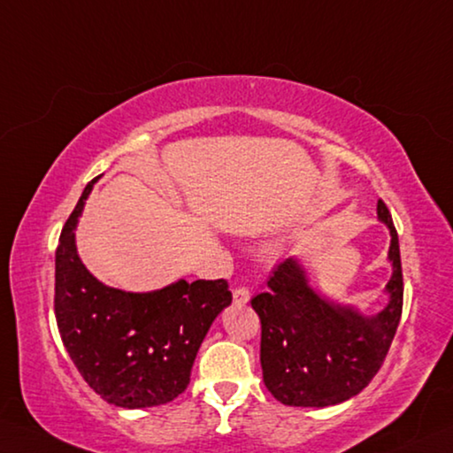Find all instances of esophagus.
<instances>
[{
	"label": "esophagus",
	"mask_w": 453,
	"mask_h": 453,
	"mask_svg": "<svg viewBox=\"0 0 453 453\" xmlns=\"http://www.w3.org/2000/svg\"><path fill=\"white\" fill-rule=\"evenodd\" d=\"M233 300H234V304H247L249 300H250V292H249V288H244V287H239V288H236V290L233 292Z\"/></svg>",
	"instance_id": "34e87169"
}]
</instances>
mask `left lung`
Returning <instances> with one entry per match:
<instances>
[{"instance_id":"obj_1","label":"left lung","mask_w":453,"mask_h":453,"mask_svg":"<svg viewBox=\"0 0 453 453\" xmlns=\"http://www.w3.org/2000/svg\"><path fill=\"white\" fill-rule=\"evenodd\" d=\"M378 219L392 236L384 311L364 316L320 296L295 257L284 258L268 279V290L250 300L263 324L265 386L284 406H336L360 394L384 364L400 324L403 280L398 233L384 201H378Z\"/></svg>"}]
</instances>
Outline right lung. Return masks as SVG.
<instances>
[{"mask_svg": "<svg viewBox=\"0 0 453 453\" xmlns=\"http://www.w3.org/2000/svg\"><path fill=\"white\" fill-rule=\"evenodd\" d=\"M63 226L55 250V319L83 380L119 408L161 406L187 390L198 348L233 303L225 279L177 280L153 292L99 282L75 247V226L93 182Z\"/></svg>", "mask_w": 453, "mask_h": 453, "instance_id": "1", "label": "right lung"}]
</instances>
